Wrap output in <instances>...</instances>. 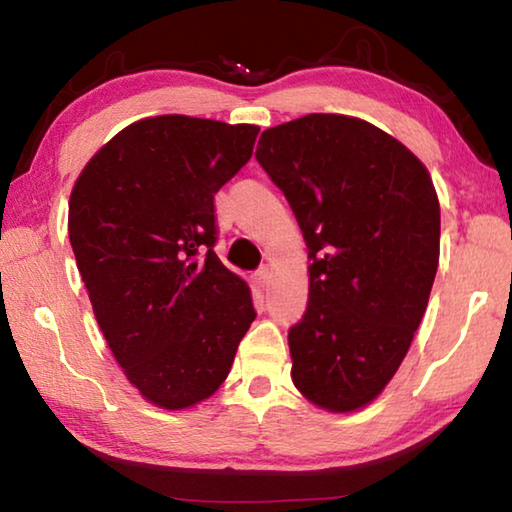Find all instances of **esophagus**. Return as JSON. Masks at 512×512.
Masks as SVG:
<instances>
[{
    "label": "esophagus",
    "instance_id": "obj_1",
    "mask_svg": "<svg viewBox=\"0 0 512 512\" xmlns=\"http://www.w3.org/2000/svg\"><path fill=\"white\" fill-rule=\"evenodd\" d=\"M255 282H257L262 289L268 287V282H271V268H268V266L259 268V271L255 273Z\"/></svg>",
    "mask_w": 512,
    "mask_h": 512
}]
</instances>
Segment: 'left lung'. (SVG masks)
Instances as JSON below:
<instances>
[{
    "instance_id": "obj_1",
    "label": "left lung",
    "mask_w": 512,
    "mask_h": 512,
    "mask_svg": "<svg viewBox=\"0 0 512 512\" xmlns=\"http://www.w3.org/2000/svg\"><path fill=\"white\" fill-rule=\"evenodd\" d=\"M309 248V302L289 329L291 377L320 409L357 411L393 379L427 309L440 205L424 164L377 126L314 115L255 151Z\"/></svg>"
}]
</instances>
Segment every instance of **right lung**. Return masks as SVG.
Masks as SVG:
<instances>
[{
  "instance_id": "1",
  "label": "right lung",
  "mask_w": 512,
  "mask_h": 512,
  "mask_svg": "<svg viewBox=\"0 0 512 512\" xmlns=\"http://www.w3.org/2000/svg\"><path fill=\"white\" fill-rule=\"evenodd\" d=\"M259 128L185 115L126 126L69 196V241L94 316L142 397L187 409L219 388L255 320L248 284L214 253V194Z\"/></svg>"
}]
</instances>
